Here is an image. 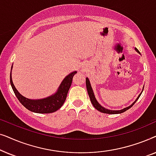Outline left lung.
<instances>
[{
    "label": "left lung",
    "mask_w": 156,
    "mask_h": 156,
    "mask_svg": "<svg viewBox=\"0 0 156 156\" xmlns=\"http://www.w3.org/2000/svg\"><path fill=\"white\" fill-rule=\"evenodd\" d=\"M135 50L138 53V54L140 55V52H139V51H138V50L137 48H135ZM86 86H87V92H88L89 97V98H90L91 102V104H92V105L94 106V107L96 109L98 110L100 112L104 113V114H121V113L124 112H126V111H127L128 109H129V108H131V107H132V106H133V104H135L136 101H137V100L139 99L140 96L141 95V94H142L143 91H144V87H143V89H142L141 92L140 93V94L138 96V97L136 98V99L130 106H127V107H126V108H123V109H121V110H110V109H108V108H104V106H102L101 104H100L99 102L97 101V99H96V97H95L93 89H92V88H91V85L90 84V81H89L88 77L86 78Z\"/></svg>",
    "instance_id": "1"
}]
</instances>
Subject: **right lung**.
I'll use <instances>...</instances> for the list:
<instances>
[{
  "instance_id": "1",
  "label": "right lung",
  "mask_w": 156,
  "mask_h": 156,
  "mask_svg": "<svg viewBox=\"0 0 156 156\" xmlns=\"http://www.w3.org/2000/svg\"><path fill=\"white\" fill-rule=\"evenodd\" d=\"M12 69V65L11 67V71ZM10 71V81L11 84L12 89L13 90L16 97L18 98L19 101L25 106L27 109L30 112L38 113V114H49L56 112L62 107L63 104L65 103L68 91L72 84V79L73 76L77 72L74 71L69 73L64 78L62 82H61L57 91L51 96L48 97L43 98V99H31L25 97L24 96L20 94L19 91L13 84L12 80V74Z\"/></svg>"
}]
</instances>
